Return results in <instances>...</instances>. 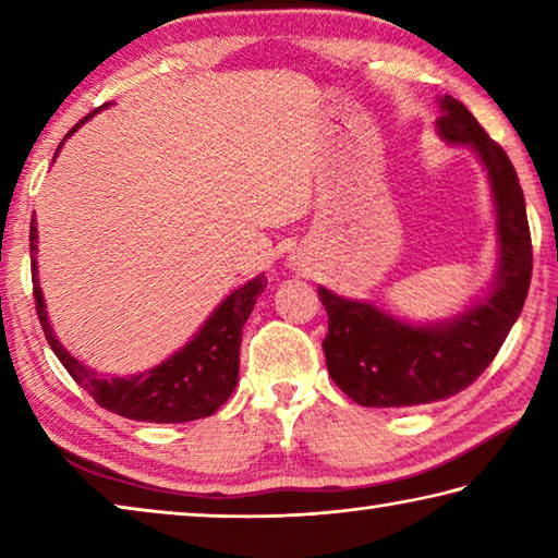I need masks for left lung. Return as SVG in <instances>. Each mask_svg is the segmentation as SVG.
I'll return each instance as SVG.
<instances>
[{"mask_svg": "<svg viewBox=\"0 0 558 558\" xmlns=\"http://www.w3.org/2000/svg\"><path fill=\"white\" fill-rule=\"evenodd\" d=\"M438 108L440 135L448 143L475 147L487 167L502 266L495 290L480 305L438 327L403 325L366 302L319 288L327 310L323 349L329 376L362 405H423L468 389L505 344L532 280V233L512 162L460 100L440 96Z\"/></svg>", "mask_w": 558, "mask_h": 558, "instance_id": "8db88e82", "label": "left lung"}]
</instances>
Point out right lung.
<instances>
[{
    "label": "right lung",
    "mask_w": 558,
    "mask_h": 558,
    "mask_svg": "<svg viewBox=\"0 0 558 558\" xmlns=\"http://www.w3.org/2000/svg\"><path fill=\"white\" fill-rule=\"evenodd\" d=\"M93 112L90 110L78 125H83ZM73 125L71 132L78 130ZM69 132V135H71ZM65 135V137H69ZM61 147V145H59ZM59 153V149H56ZM32 253L36 251V226L32 221L29 233ZM32 280H34V305L46 339L73 376V381L83 386L93 401L110 413L122 418L147 421V423H186L199 421L219 411V405L229 401L235 381H239V349L243 337V325L248 319L253 305L263 290H266V276L253 278L243 288L233 290L216 313L206 319L202 332L189 342L182 352L169 356L147 374L130 376V379H100L96 372L83 366L59 344L51 332L49 317L44 310V298L36 278V260L32 256Z\"/></svg>",
    "instance_id": "obj_1"
}]
</instances>
